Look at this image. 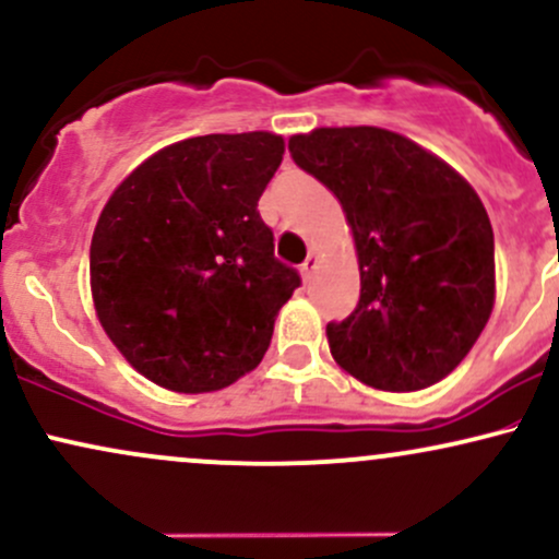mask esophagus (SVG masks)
<instances>
[{"mask_svg":"<svg viewBox=\"0 0 559 559\" xmlns=\"http://www.w3.org/2000/svg\"><path fill=\"white\" fill-rule=\"evenodd\" d=\"M316 265H318V260L312 258V254H310V258H307L305 262H301V267H299L301 278H305V281H310V278H312V273H316Z\"/></svg>","mask_w":559,"mask_h":559,"instance_id":"34e87169","label":"esophagus"}]
</instances>
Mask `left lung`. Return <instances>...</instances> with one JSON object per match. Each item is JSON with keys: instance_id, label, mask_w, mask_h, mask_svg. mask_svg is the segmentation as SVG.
Segmentation results:
<instances>
[{"instance_id": "8db88e82", "label": "left lung", "mask_w": 559, "mask_h": 559, "mask_svg": "<svg viewBox=\"0 0 559 559\" xmlns=\"http://www.w3.org/2000/svg\"><path fill=\"white\" fill-rule=\"evenodd\" d=\"M288 152L336 194L355 236L360 301L325 329L333 360L386 391L452 373L493 307V230L473 186L386 128H316Z\"/></svg>"}]
</instances>
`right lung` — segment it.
<instances>
[{
    "instance_id": "obj_1",
    "label": "right lung",
    "mask_w": 559,
    "mask_h": 559,
    "mask_svg": "<svg viewBox=\"0 0 559 559\" xmlns=\"http://www.w3.org/2000/svg\"><path fill=\"white\" fill-rule=\"evenodd\" d=\"M284 159L267 131L165 146L115 189L88 271L102 329L141 376L183 394L230 386L271 346L301 284L258 202Z\"/></svg>"
}]
</instances>
